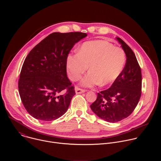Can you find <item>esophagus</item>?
<instances>
[{
    "mask_svg": "<svg viewBox=\"0 0 161 161\" xmlns=\"http://www.w3.org/2000/svg\"><path fill=\"white\" fill-rule=\"evenodd\" d=\"M85 92V90L81 89V88H78V87H76L75 88V92H76V94H80L84 93Z\"/></svg>",
    "mask_w": 161,
    "mask_h": 161,
    "instance_id": "1",
    "label": "esophagus"
}]
</instances>
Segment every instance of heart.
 <instances>
[{"instance_id": "heart-1", "label": "heart", "mask_w": 161, "mask_h": 161, "mask_svg": "<svg viewBox=\"0 0 161 161\" xmlns=\"http://www.w3.org/2000/svg\"><path fill=\"white\" fill-rule=\"evenodd\" d=\"M126 62L124 50L111 42L98 40L84 42L78 53L67 57V66L71 79L80 80L88 69L89 73L82 80L81 85L92 87L101 84L111 85L120 76Z\"/></svg>"}]
</instances>
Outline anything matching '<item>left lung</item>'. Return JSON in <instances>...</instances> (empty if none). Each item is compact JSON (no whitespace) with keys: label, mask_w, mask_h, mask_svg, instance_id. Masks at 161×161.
Segmentation results:
<instances>
[{"label":"left lung","mask_w":161,"mask_h":161,"mask_svg":"<svg viewBox=\"0 0 161 161\" xmlns=\"http://www.w3.org/2000/svg\"><path fill=\"white\" fill-rule=\"evenodd\" d=\"M117 39L126 55V63L119 78L110 88L97 94L91 109L104 120L114 123L133 112L142 95V71L134 53L120 37Z\"/></svg>","instance_id":"8db88e82"}]
</instances>
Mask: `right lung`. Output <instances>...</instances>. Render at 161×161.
<instances>
[{"label": "right lung", "mask_w": 161, "mask_h": 161, "mask_svg": "<svg viewBox=\"0 0 161 161\" xmlns=\"http://www.w3.org/2000/svg\"><path fill=\"white\" fill-rule=\"evenodd\" d=\"M86 36L80 32H53L27 56L18 90L25 108L36 119L52 121L67 111L76 94L67 76V58L74 45Z\"/></svg>", "instance_id": "right-lung-1"}]
</instances>
